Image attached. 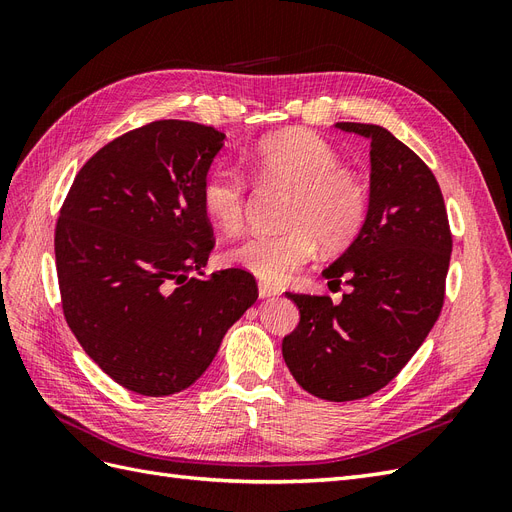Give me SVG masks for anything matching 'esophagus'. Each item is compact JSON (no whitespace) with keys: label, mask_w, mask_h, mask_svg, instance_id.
<instances>
[{"label":"esophagus","mask_w":512,"mask_h":512,"mask_svg":"<svg viewBox=\"0 0 512 512\" xmlns=\"http://www.w3.org/2000/svg\"><path fill=\"white\" fill-rule=\"evenodd\" d=\"M275 294H280V288H275L267 282H260L258 284V297L260 299H269V297H275Z\"/></svg>","instance_id":"34e87169"}]
</instances>
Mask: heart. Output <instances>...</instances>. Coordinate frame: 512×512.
<instances>
[{"label":"heart","instance_id":"obj_1","mask_svg":"<svg viewBox=\"0 0 512 512\" xmlns=\"http://www.w3.org/2000/svg\"><path fill=\"white\" fill-rule=\"evenodd\" d=\"M250 177L260 188L290 190L280 235H250L226 252V262L262 282H284L322 250L339 252L361 235L367 220V185L322 136L286 130L258 141L245 156ZM207 218L226 232L243 226L247 181L235 168L218 166L200 185Z\"/></svg>","mask_w":512,"mask_h":512}]
</instances>
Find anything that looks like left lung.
Returning a JSON list of instances; mask_svg holds the SVG:
<instances>
[{"label":"left lung","mask_w":512,"mask_h":512,"mask_svg":"<svg viewBox=\"0 0 512 512\" xmlns=\"http://www.w3.org/2000/svg\"><path fill=\"white\" fill-rule=\"evenodd\" d=\"M335 128L371 141L367 220L348 250L322 271L350 290L331 297L286 292L299 327L284 337V361L307 393L352 401L389 384L436 324L453 237L429 166L374 123Z\"/></svg>","instance_id":"left-lung-1"}]
</instances>
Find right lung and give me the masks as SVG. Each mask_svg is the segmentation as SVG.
Here are the masks:
<instances>
[{
  "label": "right lung",
  "instance_id": "right-lung-1",
  "mask_svg": "<svg viewBox=\"0 0 512 512\" xmlns=\"http://www.w3.org/2000/svg\"><path fill=\"white\" fill-rule=\"evenodd\" d=\"M224 138L179 119L126 132L85 162L59 211L68 327L104 374L138 395L188 389L258 299L243 269L200 277L215 245L200 185Z\"/></svg>",
  "mask_w": 512,
  "mask_h": 512
}]
</instances>
